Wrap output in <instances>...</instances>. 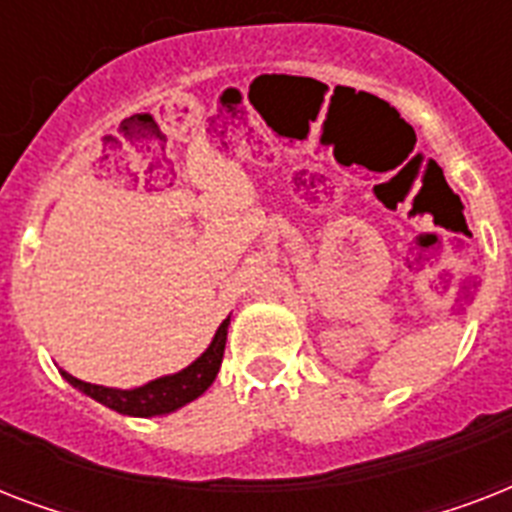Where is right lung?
<instances>
[{"label":"right lung","mask_w":512,"mask_h":512,"mask_svg":"<svg viewBox=\"0 0 512 512\" xmlns=\"http://www.w3.org/2000/svg\"><path fill=\"white\" fill-rule=\"evenodd\" d=\"M225 337H228V319L220 324V329L215 332V340L209 342V348L191 366H185L183 372L170 374V377H159V380L148 382V385L135 390L103 388V385L76 380L68 372H63V377L74 388H79L82 393H87L90 398H95V401H100V404L119 414H132V417L170 414L183 404H188V401H193V398H199L212 385V380L217 377V369L223 364Z\"/></svg>","instance_id":"1"}]
</instances>
